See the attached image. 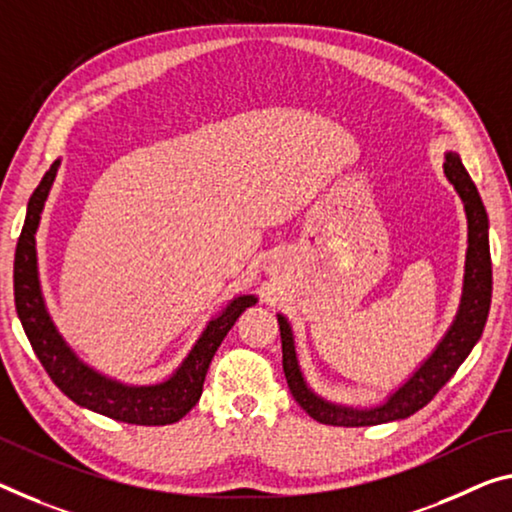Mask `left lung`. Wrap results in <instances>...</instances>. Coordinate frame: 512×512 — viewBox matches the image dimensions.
Returning a JSON list of instances; mask_svg holds the SVG:
<instances>
[{
	"label": "left lung",
	"mask_w": 512,
	"mask_h": 512,
	"mask_svg": "<svg viewBox=\"0 0 512 512\" xmlns=\"http://www.w3.org/2000/svg\"><path fill=\"white\" fill-rule=\"evenodd\" d=\"M446 178L451 180L458 190L460 199L465 201L467 219H469V249H467V274H465V295H462L460 313L453 327L448 329L444 341L432 352V357L423 364L403 389H398L387 403L373 410H348V407L329 405L325 400L306 389L302 380L300 366H297L293 334L286 318L279 316L281 329V350H283V375H286L288 389L297 400V405L325 426L341 428H359V426H377V423L407 419L421 407H426L439 389L451 380L462 361L474 348L483 334L487 311L492 300V258L490 242H487V212L478 196L474 180L469 178L460 155L448 153L444 162Z\"/></svg>",
	"instance_id": "8db88e82"
}]
</instances>
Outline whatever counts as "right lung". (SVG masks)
Returning <instances> with one entry per match:
<instances>
[{
    "label": "right lung",
    "mask_w": 512,
    "mask_h": 512,
    "mask_svg": "<svg viewBox=\"0 0 512 512\" xmlns=\"http://www.w3.org/2000/svg\"><path fill=\"white\" fill-rule=\"evenodd\" d=\"M59 162H54L41 183L29 196L27 217L22 233L15 247L13 263V290H15V311L25 327L31 348H34L38 361H41L50 380L73 400V403L105 414L109 419L135 423V426H167L176 423L199 403L203 380H206L208 366L224 336L240 318V313L256 304V297L242 295L233 300L222 316L215 318L201 334L199 343L194 345L190 357L183 361L174 377L155 387H123L119 382L107 380L91 368H86L61 336L54 329L50 316H47L41 286H38L36 270V240L34 233L41 219L43 203L50 192L52 180L57 176Z\"/></svg>",
    "instance_id": "obj_1"
}]
</instances>
